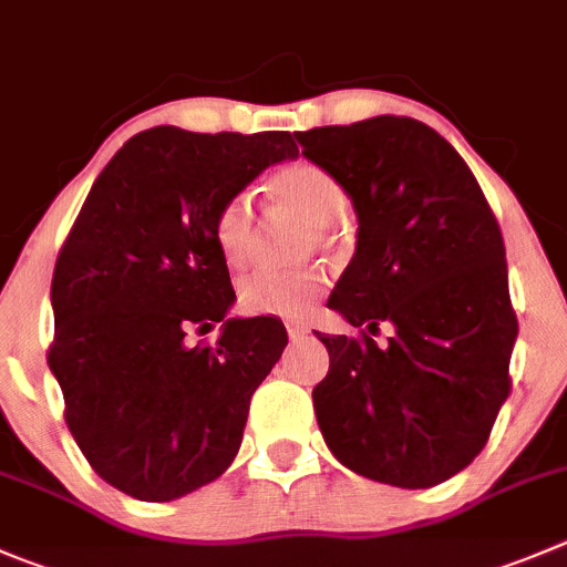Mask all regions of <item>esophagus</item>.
Masks as SVG:
<instances>
[{
  "label": "esophagus",
  "instance_id": "34e87169",
  "mask_svg": "<svg viewBox=\"0 0 567 567\" xmlns=\"http://www.w3.org/2000/svg\"><path fill=\"white\" fill-rule=\"evenodd\" d=\"M287 333L289 339H300L303 333H309V326H303V322H287Z\"/></svg>",
  "mask_w": 567,
  "mask_h": 567
}]
</instances>
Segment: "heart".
<instances>
[{
  "instance_id": "heart-1",
  "label": "heart",
  "mask_w": 567,
  "mask_h": 567,
  "mask_svg": "<svg viewBox=\"0 0 567 567\" xmlns=\"http://www.w3.org/2000/svg\"><path fill=\"white\" fill-rule=\"evenodd\" d=\"M267 194L275 206L303 217L326 239L328 228L342 219L348 208L344 188L337 177L311 161H292L280 166L267 183ZM256 214L247 194H236L214 217V241L230 267H245L252 252ZM326 292V272L317 267L300 269H261L241 280L239 303L250 315L261 317H306Z\"/></svg>"
}]
</instances>
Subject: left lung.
<instances>
[{
	"label": "left lung",
	"instance_id": "obj_1",
	"mask_svg": "<svg viewBox=\"0 0 567 567\" xmlns=\"http://www.w3.org/2000/svg\"><path fill=\"white\" fill-rule=\"evenodd\" d=\"M353 203L359 234L328 298L353 328L396 333L379 349L328 337L315 386L331 454L392 487H434L487 445L509 395L517 320L501 228L462 155L409 116L295 133Z\"/></svg>",
	"mask_w": 567,
	"mask_h": 567
}]
</instances>
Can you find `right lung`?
<instances>
[{"label": "right lung", "mask_w": 567, "mask_h": 567, "mask_svg": "<svg viewBox=\"0 0 567 567\" xmlns=\"http://www.w3.org/2000/svg\"><path fill=\"white\" fill-rule=\"evenodd\" d=\"M289 133L133 136L91 186L52 275L47 361L66 425L96 476L138 501H175L228 471L250 398L287 348L272 317H230L236 295L214 217ZM224 322L214 346L188 330Z\"/></svg>", "instance_id": "obj_1"}]
</instances>
